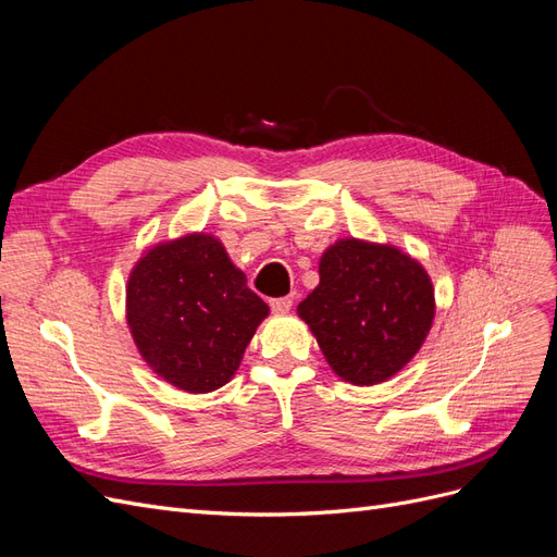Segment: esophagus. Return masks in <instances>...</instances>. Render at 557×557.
I'll return each mask as SVG.
<instances>
[{"instance_id":"34e87169","label":"esophagus","mask_w":557,"mask_h":557,"mask_svg":"<svg viewBox=\"0 0 557 557\" xmlns=\"http://www.w3.org/2000/svg\"><path fill=\"white\" fill-rule=\"evenodd\" d=\"M295 305V293L288 297H276V299H269V307H272L274 313H288Z\"/></svg>"}]
</instances>
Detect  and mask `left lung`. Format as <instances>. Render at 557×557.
I'll use <instances>...</instances> for the list:
<instances>
[{
  "instance_id": "8db88e82",
  "label": "left lung",
  "mask_w": 557,
  "mask_h": 557,
  "mask_svg": "<svg viewBox=\"0 0 557 557\" xmlns=\"http://www.w3.org/2000/svg\"><path fill=\"white\" fill-rule=\"evenodd\" d=\"M297 313L342 379L374 385L423 346L434 318L425 269L393 246L342 239L320 258L318 288Z\"/></svg>"
}]
</instances>
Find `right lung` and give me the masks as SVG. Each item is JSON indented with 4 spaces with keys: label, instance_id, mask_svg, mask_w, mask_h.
<instances>
[{
    "label": "right lung",
    "instance_id": "right-lung-1",
    "mask_svg": "<svg viewBox=\"0 0 557 557\" xmlns=\"http://www.w3.org/2000/svg\"><path fill=\"white\" fill-rule=\"evenodd\" d=\"M269 307L223 244L190 234L150 248L127 283V325L144 360L188 393L225 385Z\"/></svg>",
    "mask_w": 557,
    "mask_h": 557
}]
</instances>
